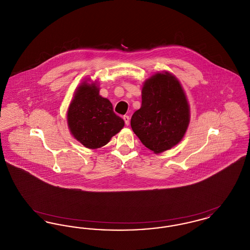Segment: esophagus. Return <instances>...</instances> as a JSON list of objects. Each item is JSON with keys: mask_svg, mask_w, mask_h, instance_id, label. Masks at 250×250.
Returning a JSON list of instances; mask_svg holds the SVG:
<instances>
[{"mask_svg": "<svg viewBox=\"0 0 250 250\" xmlns=\"http://www.w3.org/2000/svg\"><path fill=\"white\" fill-rule=\"evenodd\" d=\"M123 119L125 121V125H129V123H130V118H129V116L125 115Z\"/></svg>", "mask_w": 250, "mask_h": 250, "instance_id": "esophagus-1", "label": "esophagus"}]
</instances>
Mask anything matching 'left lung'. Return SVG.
Returning <instances> with one entry per match:
<instances>
[{
	"label": "left lung",
	"mask_w": 250,
	"mask_h": 250,
	"mask_svg": "<svg viewBox=\"0 0 250 250\" xmlns=\"http://www.w3.org/2000/svg\"><path fill=\"white\" fill-rule=\"evenodd\" d=\"M190 123V107L178 79L168 71L148 78L142 89V107L131 118V127L155 154L177 145Z\"/></svg>",
	"instance_id": "obj_1"
}]
</instances>
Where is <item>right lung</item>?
<instances>
[{
	"label": "right lung",
	"mask_w": 250,
	"mask_h": 250,
	"mask_svg": "<svg viewBox=\"0 0 250 250\" xmlns=\"http://www.w3.org/2000/svg\"><path fill=\"white\" fill-rule=\"evenodd\" d=\"M72 136L88 149L105 146L125 126L110 101L99 95V85L84 79L77 87L66 114Z\"/></svg>",
	"instance_id": "1"
}]
</instances>
